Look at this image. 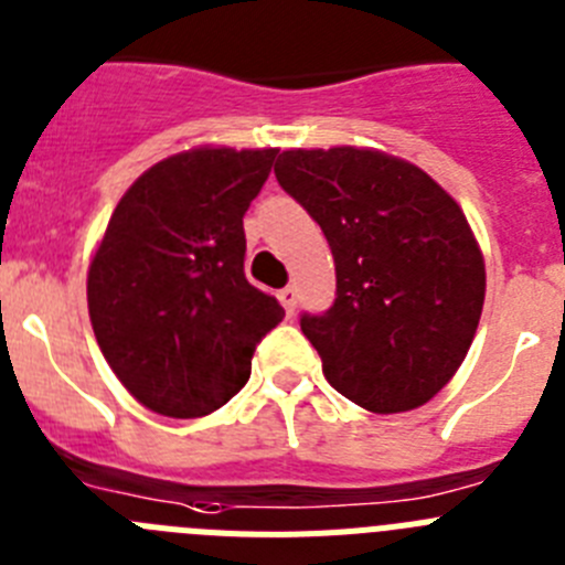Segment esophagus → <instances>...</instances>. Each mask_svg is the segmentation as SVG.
Segmentation results:
<instances>
[{
	"instance_id": "1",
	"label": "esophagus",
	"mask_w": 565,
	"mask_h": 565,
	"mask_svg": "<svg viewBox=\"0 0 565 565\" xmlns=\"http://www.w3.org/2000/svg\"><path fill=\"white\" fill-rule=\"evenodd\" d=\"M278 301L287 309V315H292L295 307H298V292H295V287H284L281 292H278Z\"/></svg>"
}]
</instances>
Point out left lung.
Here are the masks:
<instances>
[{
  "label": "left lung",
  "mask_w": 565,
  "mask_h": 565,
  "mask_svg": "<svg viewBox=\"0 0 565 565\" xmlns=\"http://www.w3.org/2000/svg\"><path fill=\"white\" fill-rule=\"evenodd\" d=\"M276 180L334 256V303L301 315L329 385L374 414L428 403L484 307V258L461 207L411 162L354 146L284 151Z\"/></svg>",
  "instance_id": "8db88e82"
}]
</instances>
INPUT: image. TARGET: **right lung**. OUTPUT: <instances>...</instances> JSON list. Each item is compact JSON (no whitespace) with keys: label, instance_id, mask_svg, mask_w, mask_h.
Masks as SVG:
<instances>
[{"label":"right lung","instance_id":"1","mask_svg":"<svg viewBox=\"0 0 565 565\" xmlns=\"http://www.w3.org/2000/svg\"><path fill=\"white\" fill-rule=\"evenodd\" d=\"M278 149H194L124 194L89 264L86 301L106 363L162 416H205L245 388L284 318L245 276V213Z\"/></svg>","mask_w":565,"mask_h":565}]
</instances>
